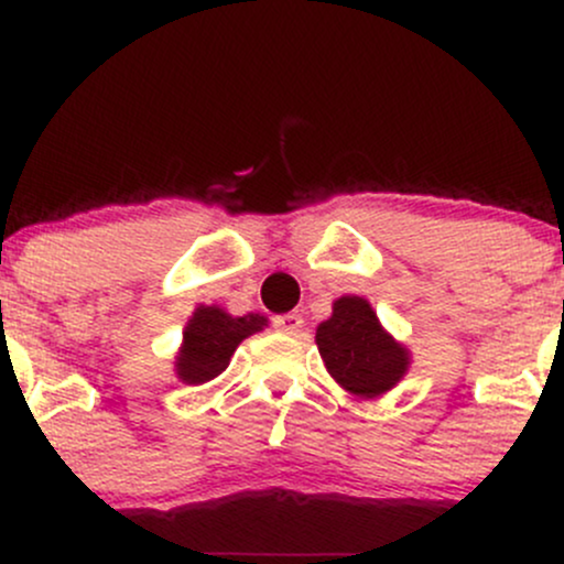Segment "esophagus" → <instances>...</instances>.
<instances>
[{"instance_id": "esophagus-1", "label": "esophagus", "mask_w": 564, "mask_h": 564, "mask_svg": "<svg viewBox=\"0 0 564 564\" xmlns=\"http://www.w3.org/2000/svg\"><path fill=\"white\" fill-rule=\"evenodd\" d=\"M302 315L300 313H286V315H278L275 318V328L283 334H296L302 328Z\"/></svg>"}]
</instances>
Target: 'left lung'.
<instances>
[{
	"mask_svg": "<svg viewBox=\"0 0 564 564\" xmlns=\"http://www.w3.org/2000/svg\"><path fill=\"white\" fill-rule=\"evenodd\" d=\"M315 345L336 384L355 398L373 400L390 392L411 368V352L381 326L364 296H339L332 318L315 328Z\"/></svg>",
	"mask_w": 564,
	"mask_h": 564,
	"instance_id": "8db88e82",
	"label": "left lung"
}]
</instances>
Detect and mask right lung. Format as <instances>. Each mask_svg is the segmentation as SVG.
Segmentation results:
<instances>
[{"label":"right lung","instance_id":"right-lung-1","mask_svg":"<svg viewBox=\"0 0 564 564\" xmlns=\"http://www.w3.org/2000/svg\"><path fill=\"white\" fill-rule=\"evenodd\" d=\"M264 326L268 318L260 313L236 318L219 304H198L185 323L183 345L174 355V373L183 384H206L230 366L238 345Z\"/></svg>","mask_w":564,"mask_h":564}]
</instances>
